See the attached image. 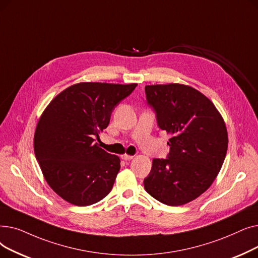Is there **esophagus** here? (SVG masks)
Segmentation results:
<instances>
[{"label": "esophagus", "instance_id": "34e87169", "mask_svg": "<svg viewBox=\"0 0 258 258\" xmlns=\"http://www.w3.org/2000/svg\"><path fill=\"white\" fill-rule=\"evenodd\" d=\"M121 158L124 159V161H130V159L133 158V155H129V154H122Z\"/></svg>", "mask_w": 258, "mask_h": 258}]
</instances>
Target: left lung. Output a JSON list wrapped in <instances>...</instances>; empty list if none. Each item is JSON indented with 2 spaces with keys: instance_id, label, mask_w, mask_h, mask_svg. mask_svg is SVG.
<instances>
[{
  "instance_id": "1",
  "label": "left lung",
  "mask_w": 258,
  "mask_h": 258,
  "mask_svg": "<svg viewBox=\"0 0 258 258\" xmlns=\"http://www.w3.org/2000/svg\"><path fill=\"white\" fill-rule=\"evenodd\" d=\"M146 99L169 136L167 158H154L145 190L168 206L198 199L216 178L227 149L225 121L203 93L181 84L148 85Z\"/></svg>"
}]
</instances>
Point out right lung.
Here are the masks:
<instances>
[{
    "mask_svg": "<svg viewBox=\"0 0 258 258\" xmlns=\"http://www.w3.org/2000/svg\"><path fill=\"white\" fill-rule=\"evenodd\" d=\"M137 86L79 83L57 94L44 110L34 133V154L48 185L66 202L90 206L111 191L119 157L100 148L94 138Z\"/></svg>",
    "mask_w": 258,
    "mask_h": 258,
    "instance_id": "1",
    "label": "right lung"
}]
</instances>
